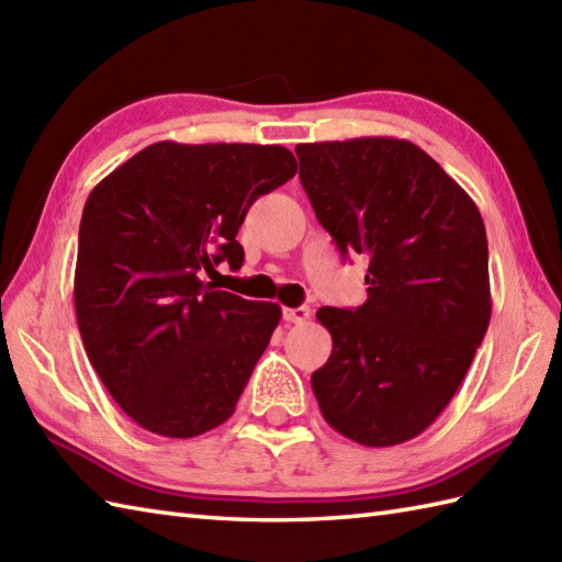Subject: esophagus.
I'll list each match as a JSON object with an SVG mask.
<instances>
[{
	"label": "esophagus",
	"instance_id": "1",
	"mask_svg": "<svg viewBox=\"0 0 562 562\" xmlns=\"http://www.w3.org/2000/svg\"><path fill=\"white\" fill-rule=\"evenodd\" d=\"M308 316H312V312H308L306 306H296V308H282V318L288 321V324H306Z\"/></svg>",
	"mask_w": 562,
	"mask_h": 562
}]
</instances>
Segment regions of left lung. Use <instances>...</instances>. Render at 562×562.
Wrapping results in <instances>:
<instances>
[{"label": "left lung", "instance_id": "obj_1", "mask_svg": "<svg viewBox=\"0 0 562 562\" xmlns=\"http://www.w3.org/2000/svg\"><path fill=\"white\" fill-rule=\"evenodd\" d=\"M316 220L342 256L364 254L367 302L321 306L333 338L312 374L326 423L364 447L432 425L491 324L485 224L469 193L396 137L296 145Z\"/></svg>", "mask_w": 562, "mask_h": 562}]
</instances>
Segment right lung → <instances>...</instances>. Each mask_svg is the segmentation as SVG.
<instances>
[{
    "mask_svg": "<svg viewBox=\"0 0 562 562\" xmlns=\"http://www.w3.org/2000/svg\"><path fill=\"white\" fill-rule=\"evenodd\" d=\"M296 173L280 145L157 142L91 190L79 224L77 324L113 401L154 435L226 423L282 312L217 290L248 207Z\"/></svg>",
    "mask_w": 562,
    "mask_h": 562,
    "instance_id": "right-lung-1",
    "label": "right lung"
}]
</instances>
